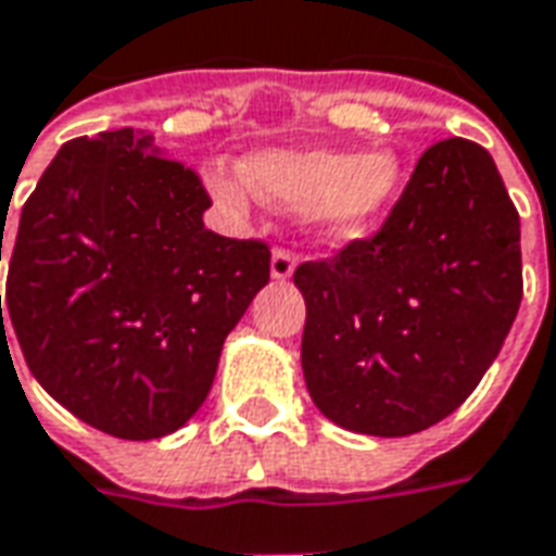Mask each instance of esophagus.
<instances>
[{
  "mask_svg": "<svg viewBox=\"0 0 556 556\" xmlns=\"http://www.w3.org/2000/svg\"><path fill=\"white\" fill-rule=\"evenodd\" d=\"M296 254L290 251V248H275V254H271V278H278V281H285L293 275L296 269Z\"/></svg>",
  "mask_w": 556,
  "mask_h": 556,
  "instance_id": "esophagus-1",
  "label": "esophagus"
}]
</instances>
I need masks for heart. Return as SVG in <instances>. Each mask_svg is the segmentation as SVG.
Instances as JSON below:
<instances>
[{
    "instance_id": "obj_1",
    "label": "heart",
    "mask_w": 556,
    "mask_h": 556,
    "mask_svg": "<svg viewBox=\"0 0 556 556\" xmlns=\"http://www.w3.org/2000/svg\"><path fill=\"white\" fill-rule=\"evenodd\" d=\"M397 185V161L386 152L350 159L338 152H260L245 164V179L212 176L224 206L245 208L251 191L281 206H317L332 239L359 236L383 212Z\"/></svg>"
}]
</instances>
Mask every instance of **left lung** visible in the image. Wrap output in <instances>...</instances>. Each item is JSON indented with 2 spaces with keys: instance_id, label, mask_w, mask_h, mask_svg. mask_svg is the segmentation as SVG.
Masks as SVG:
<instances>
[{
  "instance_id": "8db88e82",
  "label": "left lung",
  "mask_w": 556,
  "mask_h": 556,
  "mask_svg": "<svg viewBox=\"0 0 556 556\" xmlns=\"http://www.w3.org/2000/svg\"><path fill=\"white\" fill-rule=\"evenodd\" d=\"M302 371L326 419L431 428L470 397L521 305V218L473 140L428 146L380 230L299 263Z\"/></svg>"
}]
</instances>
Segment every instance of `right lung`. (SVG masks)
Instances as JSON below:
<instances>
[{
	"mask_svg": "<svg viewBox=\"0 0 556 556\" xmlns=\"http://www.w3.org/2000/svg\"><path fill=\"white\" fill-rule=\"evenodd\" d=\"M208 206L197 170L134 128L68 140L23 203L11 332L35 380L104 434L182 428L206 401L224 338L269 281V242L212 233Z\"/></svg>",
	"mask_w": 556,
	"mask_h": 556,
	"instance_id": "add662e5",
	"label": "right lung"
}]
</instances>
